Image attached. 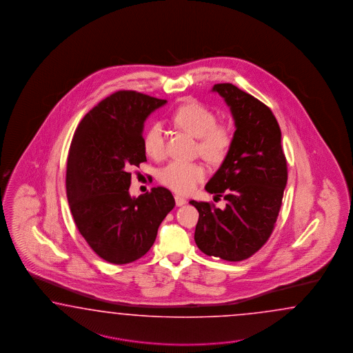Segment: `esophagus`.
I'll use <instances>...</instances> for the list:
<instances>
[{"label":"esophagus","mask_w":353,"mask_h":353,"mask_svg":"<svg viewBox=\"0 0 353 353\" xmlns=\"http://www.w3.org/2000/svg\"><path fill=\"white\" fill-rule=\"evenodd\" d=\"M174 201H176V205H177V207H181L183 204H186V199H185L183 196H181V195H176V196H174Z\"/></svg>","instance_id":"obj_1"}]
</instances>
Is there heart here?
I'll return each instance as SVG.
<instances>
[{"instance_id": "obj_1", "label": "heart", "mask_w": 353, "mask_h": 353, "mask_svg": "<svg viewBox=\"0 0 353 353\" xmlns=\"http://www.w3.org/2000/svg\"><path fill=\"white\" fill-rule=\"evenodd\" d=\"M173 123L198 139V149L204 159L211 163H220L228 155L233 134L226 125H219L214 111L202 103L189 102L179 107L173 114ZM165 130L161 123H152L143 137L145 152L158 159L164 154ZM205 170L199 163L171 161L159 171V180L174 192L186 194L192 192L195 185L202 181Z\"/></svg>"}]
</instances>
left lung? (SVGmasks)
Listing matches in <instances>:
<instances>
[{
    "mask_svg": "<svg viewBox=\"0 0 353 353\" xmlns=\"http://www.w3.org/2000/svg\"><path fill=\"white\" fill-rule=\"evenodd\" d=\"M234 120L233 142L205 192L224 196L223 210L190 201L199 212L194 239L208 256L241 261L254 255L274 228L288 183L281 129L269 107L233 84H216Z\"/></svg>",
    "mask_w": 353,
    "mask_h": 353,
    "instance_id": "1",
    "label": "left lung"
}]
</instances>
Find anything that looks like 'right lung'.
<instances>
[{"label": "right lung", "mask_w": 353, "mask_h": 353, "mask_svg": "<svg viewBox=\"0 0 353 353\" xmlns=\"http://www.w3.org/2000/svg\"><path fill=\"white\" fill-rule=\"evenodd\" d=\"M165 103L132 90L117 92L86 114L71 142L65 173L71 214L88 245L108 263L128 264L143 256L174 207L165 188L139 198L129 194L130 167L146 161L145 121Z\"/></svg>", "instance_id": "1"}]
</instances>
